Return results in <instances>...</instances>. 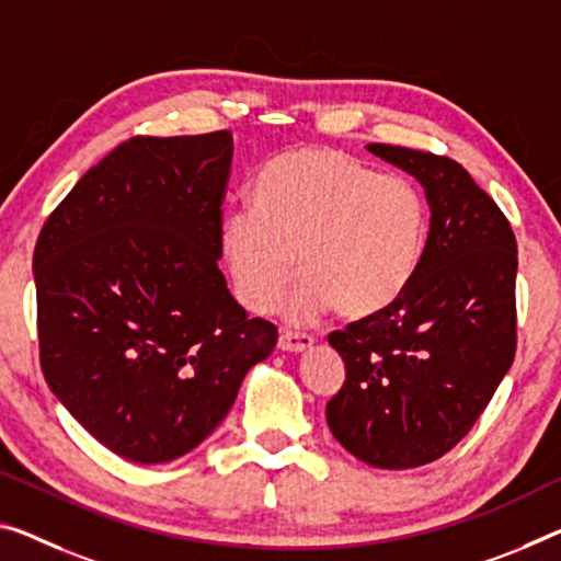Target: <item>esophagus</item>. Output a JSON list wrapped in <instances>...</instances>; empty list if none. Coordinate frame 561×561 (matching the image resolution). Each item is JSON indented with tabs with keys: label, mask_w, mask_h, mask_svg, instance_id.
Listing matches in <instances>:
<instances>
[{
	"label": "esophagus",
	"mask_w": 561,
	"mask_h": 561,
	"mask_svg": "<svg viewBox=\"0 0 561 561\" xmlns=\"http://www.w3.org/2000/svg\"><path fill=\"white\" fill-rule=\"evenodd\" d=\"M278 348L286 351V353H304L308 348H313V339L306 333H280L278 339Z\"/></svg>",
	"instance_id": "34e87169"
}]
</instances>
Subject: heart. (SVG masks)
<instances>
[{
  "mask_svg": "<svg viewBox=\"0 0 561 561\" xmlns=\"http://www.w3.org/2000/svg\"><path fill=\"white\" fill-rule=\"evenodd\" d=\"M255 208L220 220L222 255L238 298L263 316L280 304L298 271L304 280L286 306L290 323L339 308L364 321L391 308L411 286L428 236L424 195L407 178L331 148H298L265 162Z\"/></svg>",
  "mask_w": 561,
  "mask_h": 561,
  "instance_id": "obj_1",
  "label": "heart"
}]
</instances>
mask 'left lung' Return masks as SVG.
I'll return each instance as SVG.
<instances>
[{
	"instance_id": "obj_1",
	"label": "left lung",
	"mask_w": 561,
	"mask_h": 561,
	"mask_svg": "<svg viewBox=\"0 0 561 561\" xmlns=\"http://www.w3.org/2000/svg\"><path fill=\"white\" fill-rule=\"evenodd\" d=\"M424 187L428 238L391 308L329 335L346 381L325 407L343 449L376 469H413L451 451L512 368L516 240L459 162L370 142Z\"/></svg>"
}]
</instances>
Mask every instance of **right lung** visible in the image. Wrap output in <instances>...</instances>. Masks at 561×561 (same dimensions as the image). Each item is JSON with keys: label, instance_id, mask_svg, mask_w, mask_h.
I'll return each instance as SVG.
<instances>
[{"label": "right lung", "instance_id": "right-lung-1", "mask_svg": "<svg viewBox=\"0 0 561 561\" xmlns=\"http://www.w3.org/2000/svg\"><path fill=\"white\" fill-rule=\"evenodd\" d=\"M230 162L228 130L133 137L84 172L34 248L45 381L135 463L201 446L278 341L218 268Z\"/></svg>", "mask_w": 561, "mask_h": 561}]
</instances>
